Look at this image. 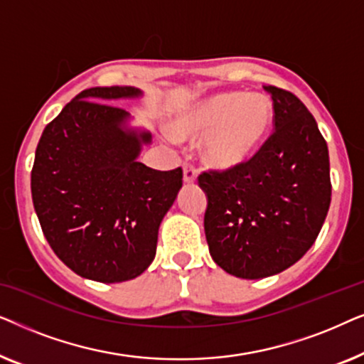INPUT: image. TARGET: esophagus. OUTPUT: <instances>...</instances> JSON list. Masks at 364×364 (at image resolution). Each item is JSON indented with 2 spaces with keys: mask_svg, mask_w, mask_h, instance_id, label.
Here are the masks:
<instances>
[{
  "mask_svg": "<svg viewBox=\"0 0 364 364\" xmlns=\"http://www.w3.org/2000/svg\"><path fill=\"white\" fill-rule=\"evenodd\" d=\"M197 181V168L191 164H183V182L193 183Z\"/></svg>",
  "mask_w": 364,
  "mask_h": 364,
  "instance_id": "1",
  "label": "esophagus"
}]
</instances>
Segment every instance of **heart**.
Returning <instances> with one entry per match:
<instances>
[{"label": "heart", "mask_w": 364, "mask_h": 364, "mask_svg": "<svg viewBox=\"0 0 364 364\" xmlns=\"http://www.w3.org/2000/svg\"><path fill=\"white\" fill-rule=\"evenodd\" d=\"M275 119L260 94L222 92L187 107L172 122L176 139H198L202 161L218 171L242 167L258 152Z\"/></svg>", "instance_id": "b5f03b06"}]
</instances>
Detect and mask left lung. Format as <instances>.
Returning a JSON list of instances; mask_svg holds the SVG:
<instances>
[{
  "mask_svg": "<svg viewBox=\"0 0 364 364\" xmlns=\"http://www.w3.org/2000/svg\"><path fill=\"white\" fill-rule=\"evenodd\" d=\"M275 131L233 171H207L203 228L213 262L257 280L296 263L315 243L331 202L330 157L315 117L295 94L265 86Z\"/></svg>",
  "mask_w": 364,
  "mask_h": 364,
  "instance_id": "8db88e82",
  "label": "left lung"
}]
</instances>
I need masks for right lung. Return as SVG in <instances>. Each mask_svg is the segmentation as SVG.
I'll return each instance as SVG.
<instances>
[{"label":"right lung","instance_id":"obj_1","mask_svg":"<svg viewBox=\"0 0 364 364\" xmlns=\"http://www.w3.org/2000/svg\"><path fill=\"white\" fill-rule=\"evenodd\" d=\"M136 87H91L44 127L31 171L36 215L53 252L79 277L132 280L156 257L159 227L182 187V168L137 162L147 131L107 101L139 97Z\"/></svg>","mask_w":364,"mask_h":364}]
</instances>
